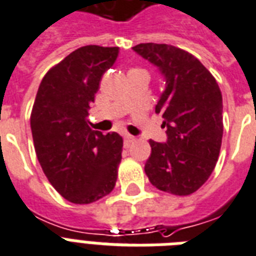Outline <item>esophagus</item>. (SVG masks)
Instances as JSON below:
<instances>
[{
	"mask_svg": "<svg viewBox=\"0 0 256 256\" xmlns=\"http://www.w3.org/2000/svg\"><path fill=\"white\" fill-rule=\"evenodd\" d=\"M134 141V136H130V134H126V136H124V146H126V148H128V146H130V145L132 144Z\"/></svg>",
	"mask_w": 256,
	"mask_h": 256,
	"instance_id": "obj_1",
	"label": "esophagus"
}]
</instances>
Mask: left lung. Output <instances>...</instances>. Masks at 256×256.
Instances as JSON below:
<instances>
[{
    "label": "left lung",
    "mask_w": 256,
    "mask_h": 256,
    "mask_svg": "<svg viewBox=\"0 0 256 256\" xmlns=\"http://www.w3.org/2000/svg\"><path fill=\"white\" fill-rule=\"evenodd\" d=\"M134 50L158 67L165 91L156 104L166 142L149 140L145 173L158 190L189 196L209 180L220 156L224 118L216 78L188 51L165 44H140Z\"/></svg>",
    "instance_id": "obj_1"
}]
</instances>
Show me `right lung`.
Segmentation results:
<instances>
[{
    "label": "right lung",
    "instance_id": "obj_1",
    "mask_svg": "<svg viewBox=\"0 0 256 256\" xmlns=\"http://www.w3.org/2000/svg\"><path fill=\"white\" fill-rule=\"evenodd\" d=\"M118 47L83 46L55 64L40 82L30 126L47 180L67 201L86 205L114 190L122 138L90 128L88 110Z\"/></svg>",
    "mask_w": 256,
    "mask_h": 256
}]
</instances>
